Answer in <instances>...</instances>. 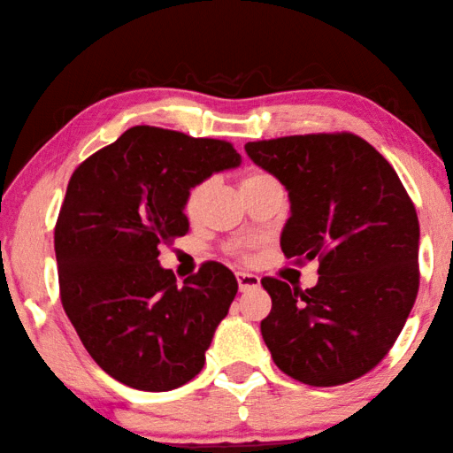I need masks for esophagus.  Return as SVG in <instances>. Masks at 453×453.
<instances>
[{
    "label": "esophagus",
    "instance_id": "34e87169",
    "mask_svg": "<svg viewBox=\"0 0 453 453\" xmlns=\"http://www.w3.org/2000/svg\"><path fill=\"white\" fill-rule=\"evenodd\" d=\"M235 277H237V285H240V291L257 289V287L261 285V279L257 275L248 273V271H237Z\"/></svg>",
    "mask_w": 453,
    "mask_h": 453
}]
</instances>
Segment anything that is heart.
I'll return each mask as SVG.
<instances>
[{"mask_svg": "<svg viewBox=\"0 0 453 453\" xmlns=\"http://www.w3.org/2000/svg\"><path fill=\"white\" fill-rule=\"evenodd\" d=\"M263 178H271L267 172H261V170H251L248 172V174L243 176L242 184H248V182H257V180H263ZM205 188H208V182H200L196 184L190 192H188V198H186V211L190 213V216H194L196 211L200 210V203L203 200V194H205ZM259 242L255 240H250V237H245V240H235L227 245L229 253L237 255L240 259H251V253L253 250L257 248Z\"/></svg>", "mask_w": 453, "mask_h": 453, "instance_id": "b5f03b06", "label": "heart"}]
</instances>
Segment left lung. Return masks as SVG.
I'll return each instance as SVG.
<instances>
[{
	"label": "left lung",
	"instance_id": "left-lung-1",
	"mask_svg": "<svg viewBox=\"0 0 453 453\" xmlns=\"http://www.w3.org/2000/svg\"><path fill=\"white\" fill-rule=\"evenodd\" d=\"M289 192L287 259H319L311 289L263 277L261 334L273 363L309 386L357 380L388 355L414 307L420 269L416 208L388 160L350 133L245 144Z\"/></svg>",
	"mask_w": 453,
	"mask_h": 453
}]
</instances>
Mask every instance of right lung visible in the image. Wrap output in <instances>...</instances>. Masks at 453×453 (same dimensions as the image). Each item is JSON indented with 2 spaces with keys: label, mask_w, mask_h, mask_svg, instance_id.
I'll use <instances>...</instances> for the list:
<instances>
[{
  "label": "right lung",
  "mask_w": 453,
  "mask_h": 453,
  "mask_svg": "<svg viewBox=\"0 0 453 453\" xmlns=\"http://www.w3.org/2000/svg\"><path fill=\"white\" fill-rule=\"evenodd\" d=\"M240 162L226 141L133 127L73 172L55 226L61 303L114 380L166 392L203 368L235 275L205 261L178 285L158 248L188 234V192Z\"/></svg>",
  "instance_id": "obj_1"
}]
</instances>
